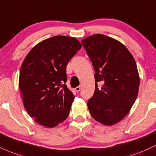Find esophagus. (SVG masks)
<instances>
[{
    "label": "esophagus",
    "instance_id": "obj_1",
    "mask_svg": "<svg viewBox=\"0 0 156 156\" xmlns=\"http://www.w3.org/2000/svg\"><path fill=\"white\" fill-rule=\"evenodd\" d=\"M75 90H76V91H77V92L80 91V86H77L76 88H75Z\"/></svg>",
    "mask_w": 156,
    "mask_h": 156
}]
</instances>
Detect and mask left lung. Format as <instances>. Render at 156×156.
I'll return each mask as SVG.
<instances>
[{"mask_svg":"<svg viewBox=\"0 0 156 156\" xmlns=\"http://www.w3.org/2000/svg\"><path fill=\"white\" fill-rule=\"evenodd\" d=\"M81 42L96 72L95 91L88 108L97 122L114 125L129 113L138 94L140 77L135 59L123 44L104 34H94ZM98 82L103 84L101 89Z\"/></svg>","mask_w":156,"mask_h":156,"instance_id":"1","label":"left lung"}]
</instances>
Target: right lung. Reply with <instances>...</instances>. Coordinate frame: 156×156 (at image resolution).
<instances>
[{"mask_svg":"<svg viewBox=\"0 0 156 156\" xmlns=\"http://www.w3.org/2000/svg\"><path fill=\"white\" fill-rule=\"evenodd\" d=\"M74 37L54 36L31 49L21 65L19 88L25 109L39 125L67 119L75 96L67 88L66 67L81 48Z\"/></svg>","mask_w":156,"mask_h":156,"instance_id":"add662e5","label":"right lung"}]
</instances>
